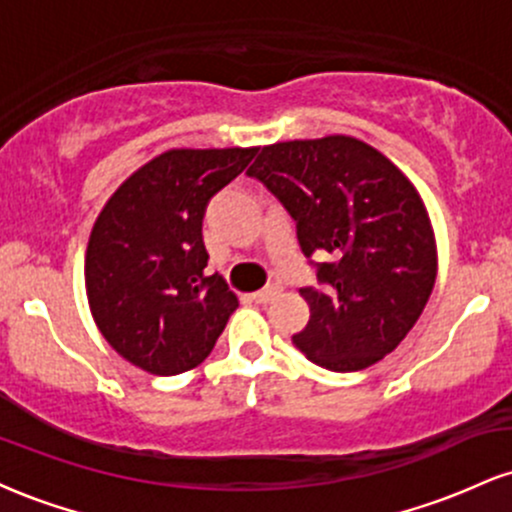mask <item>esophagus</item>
<instances>
[{
    "label": "esophagus",
    "instance_id": "obj_1",
    "mask_svg": "<svg viewBox=\"0 0 512 512\" xmlns=\"http://www.w3.org/2000/svg\"><path fill=\"white\" fill-rule=\"evenodd\" d=\"M279 291H281L279 286H267V289L252 293V301H255V303H269L274 296H279Z\"/></svg>",
    "mask_w": 512,
    "mask_h": 512
}]
</instances>
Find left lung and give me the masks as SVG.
I'll return each instance as SVG.
<instances>
[{
  "label": "left lung",
  "mask_w": 512,
  "mask_h": 512,
  "mask_svg": "<svg viewBox=\"0 0 512 512\" xmlns=\"http://www.w3.org/2000/svg\"><path fill=\"white\" fill-rule=\"evenodd\" d=\"M296 221L298 243L317 264V289H301L310 320L293 344L315 366L363 370L407 337L438 274L424 199L378 149L330 134L262 146L248 170Z\"/></svg>",
  "instance_id": "left-lung-1"
}]
</instances>
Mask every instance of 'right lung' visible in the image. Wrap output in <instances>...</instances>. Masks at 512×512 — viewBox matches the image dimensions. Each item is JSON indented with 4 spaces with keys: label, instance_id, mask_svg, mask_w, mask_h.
Wrapping results in <instances>:
<instances>
[{
    "label": "right lung",
    "instance_id": "obj_1",
    "mask_svg": "<svg viewBox=\"0 0 512 512\" xmlns=\"http://www.w3.org/2000/svg\"><path fill=\"white\" fill-rule=\"evenodd\" d=\"M252 149H170L113 192L86 248V296L108 344L132 366L178 375L211 354L236 293L207 274L209 199L238 178Z\"/></svg>",
    "mask_w": 512,
    "mask_h": 512
}]
</instances>
